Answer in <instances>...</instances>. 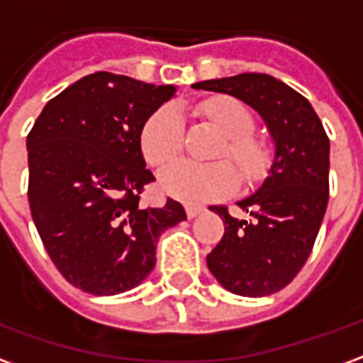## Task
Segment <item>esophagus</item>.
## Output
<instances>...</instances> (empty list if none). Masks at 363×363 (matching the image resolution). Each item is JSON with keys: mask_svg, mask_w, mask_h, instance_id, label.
I'll return each mask as SVG.
<instances>
[{"mask_svg": "<svg viewBox=\"0 0 363 363\" xmlns=\"http://www.w3.org/2000/svg\"><path fill=\"white\" fill-rule=\"evenodd\" d=\"M202 212H204L202 206H186V218H189V220H194V218H198Z\"/></svg>", "mask_w": 363, "mask_h": 363, "instance_id": "obj_1", "label": "esophagus"}]
</instances>
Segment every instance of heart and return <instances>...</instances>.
Instances as JSON below:
<instances>
[{
	"label": "heart",
	"instance_id": "heart-1",
	"mask_svg": "<svg viewBox=\"0 0 363 363\" xmlns=\"http://www.w3.org/2000/svg\"><path fill=\"white\" fill-rule=\"evenodd\" d=\"M200 112L212 120L223 134L228 143L218 151L220 159H233L245 181H259L268 171L270 151L267 143L252 138L255 118L251 111L233 99H218L200 104ZM184 126L179 111L165 104L145 120L140 132V147L145 161L155 169L173 163L181 155ZM159 184L165 194L186 204L216 202L235 192L239 174L228 161L218 163H192L179 161L167 167L159 174Z\"/></svg>",
	"mask_w": 363,
	"mask_h": 363
}]
</instances>
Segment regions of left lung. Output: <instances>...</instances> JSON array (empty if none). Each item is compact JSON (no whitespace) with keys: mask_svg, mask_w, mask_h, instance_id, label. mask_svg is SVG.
Here are the masks:
<instances>
[{"mask_svg":"<svg viewBox=\"0 0 363 363\" xmlns=\"http://www.w3.org/2000/svg\"><path fill=\"white\" fill-rule=\"evenodd\" d=\"M194 87L241 99L259 112L272 135L268 177L239 202L252 220H237L225 206H212L225 233L206 262L231 294H276L303 268L327 212L328 135L311 103L272 75L239 74Z\"/></svg>","mask_w":363,"mask_h":363,"instance_id":"1","label":"left lung"}]
</instances>
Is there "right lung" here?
Listing matches in <instances>:
<instances>
[{"mask_svg": "<svg viewBox=\"0 0 363 363\" xmlns=\"http://www.w3.org/2000/svg\"><path fill=\"white\" fill-rule=\"evenodd\" d=\"M174 91L96 72L48 101L28 132L36 231L60 274L87 294L116 296L142 284L155 267L159 235L186 220L173 198L163 208L140 204L155 181L140 132Z\"/></svg>", "mask_w": 363, "mask_h": 363, "instance_id": "1", "label": "right lung"}]
</instances>
